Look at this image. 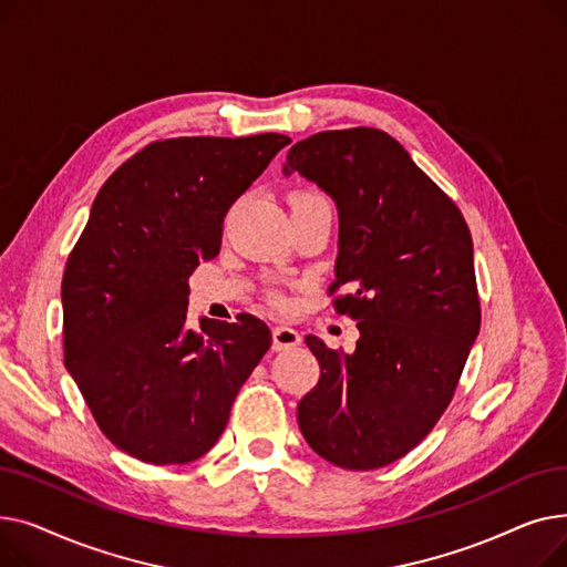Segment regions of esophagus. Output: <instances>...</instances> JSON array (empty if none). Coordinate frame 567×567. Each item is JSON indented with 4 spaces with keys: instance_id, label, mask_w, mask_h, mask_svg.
Masks as SVG:
<instances>
[{
    "instance_id": "34e87169",
    "label": "esophagus",
    "mask_w": 567,
    "mask_h": 567,
    "mask_svg": "<svg viewBox=\"0 0 567 567\" xmlns=\"http://www.w3.org/2000/svg\"><path fill=\"white\" fill-rule=\"evenodd\" d=\"M301 344V333L291 329V326H276L274 329V349L276 351H287Z\"/></svg>"
}]
</instances>
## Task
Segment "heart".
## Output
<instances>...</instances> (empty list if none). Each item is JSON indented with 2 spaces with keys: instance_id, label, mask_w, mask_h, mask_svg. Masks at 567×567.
Instances as JSON below:
<instances>
[{
  "instance_id": "obj_1",
  "label": "heart",
  "mask_w": 567,
  "mask_h": 567,
  "mask_svg": "<svg viewBox=\"0 0 567 567\" xmlns=\"http://www.w3.org/2000/svg\"><path fill=\"white\" fill-rule=\"evenodd\" d=\"M317 199H323V197L312 190H299L291 195V204H308V202H317Z\"/></svg>"
}]
</instances>
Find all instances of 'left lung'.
<instances>
[{"instance_id":"8db88e82","label":"left lung","mask_w":567,"mask_h":567,"mask_svg":"<svg viewBox=\"0 0 567 567\" xmlns=\"http://www.w3.org/2000/svg\"><path fill=\"white\" fill-rule=\"evenodd\" d=\"M301 172L340 214L333 308L355 319L353 353L308 336L319 381L299 402L310 449L349 471L393 464L449 409L481 331L473 241L457 204L379 128L323 131L296 142Z\"/></svg>"}]
</instances>
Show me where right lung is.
Listing matches in <instances>:
<instances>
[{"mask_svg": "<svg viewBox=\"0 0 567 567\" xmlns=\"http://www.w3.org/2000/svg\"><path fill=\"white\" fill-rule=\"evenodd\" d=\"M289 142L156 140L94 199L62 280L64 365L101 432L140 462L186 464L212 451L271 347L248 312L188 329V278L220 252L229 206Z\"/></svg>", "mask_w": 567, "mask_h": 567, "instance_id": "right-lung-1", "label": "right lung"}]
</instances>
